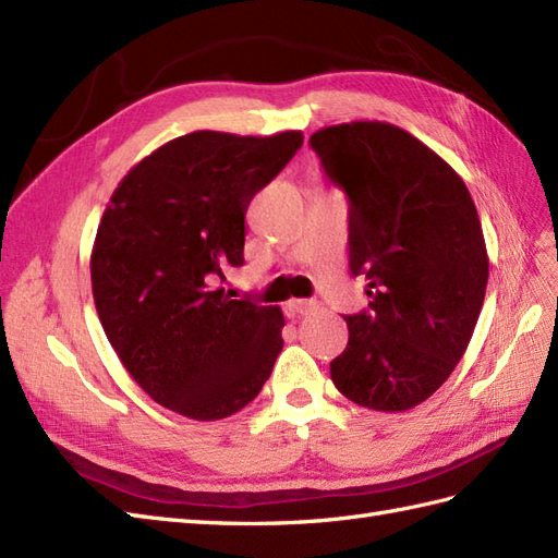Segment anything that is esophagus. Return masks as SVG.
I'll return each instance as SVG.
<instances>
[{"label": "esophagus", "instance_id": "esophagus-1", "mask_svg": "<svg viewBox=\"0 0 558 558\" xmlns=\"http://www.w3.org/2000/svg\"><path fill=\"white\" fill-rule=\"evenodd\" d=\"M316 302H308V299H292V302H288V306H284V311L290 313V316H308L311 311H316Z\"/></svg>", "mask_w": 558, "mask_h": 558}]
</instances>
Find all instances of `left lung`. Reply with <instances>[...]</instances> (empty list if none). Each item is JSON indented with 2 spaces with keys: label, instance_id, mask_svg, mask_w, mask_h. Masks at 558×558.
I'll use <instances>...</instances> for the list:
<instances>
[{
  "label": "left lung",
  "instance_id": "left-lung-1",
  "mask_svg": "<svg viewBox=\"0 0 558 558\" xmlns=\"http://www.w3.org/2000/svg\"><path fill=\"white\" fill-rule=\"evenodd\" d=\"M327 179L349 197V266L369 304L344 316L330 363L349 401L401 412L426 401L464 355L488 282L478 211L460 174L389 122L311 136Z\"/></svg>",
  "mask_w": 558,
  "mask_h": 558
}]
</instances>
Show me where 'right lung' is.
<instances>
[{
    "label": "right lung",
    "mask_w": 558,
    "mask_h": 558,
    "mask_svg": "<svg viewBox=\"0 0 558 558\" xmlns=\"http://www.w3.org/2000/svg\"><path fill=\"white\" fill-rule=\"evenodd\" d=\"M302 132H193L165 143L110 197L92 252L98 318L118 359L155 403L197 422L259 396L282 351V311L233 299L245 214Z\"/></svg>",
    "instance_id": "obj_1"
}]
</instances>
